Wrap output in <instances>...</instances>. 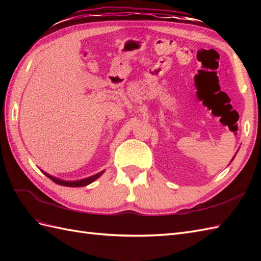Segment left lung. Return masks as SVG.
Returning <instances> with one entry per match:
<instances>
[{
    "label": "left lung",
    "instance_id": "left-lung-1",
    "mask_svg": "<svg viewBox=\"0 0 261 261\" xmlns=\"http://www.w3.org/2000/svg\"><path fill=\"white\" fill-rule=\"evenodd\" d=\"M232 160H233V159H232Z\"/></svg>",
    "mask_w": 261,
    "mask_h": 261
}]
</instances>
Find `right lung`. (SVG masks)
Instances as JSON below:
<instances>
[{
    "instance_id": "right-lung-1",
    "label": "right lung",
    "mask_w": 261,
    "mask_h": 261,
    "mask_svg": "<svg viewBox=\"0 0 261 261\" xmlns=\"http://www.w3.org/2000/svg\"><path fill=\"white\" fill-rule=\"evenodd\" d=\"M43 174H45L48 178H50L53 181L56 182V184L58 185H62V186H68V187H82V186H86L88 184H91V182H93L94 180H96L99 176H101L104 171H101V173L98 174H95L93 175L91 177H87V178H84V179H80V180H73V181H69V180H63V179H59V178H56V177H54L51 175H49L47 173H45V171H42Z\"/></svg>"
}]
</instances>
